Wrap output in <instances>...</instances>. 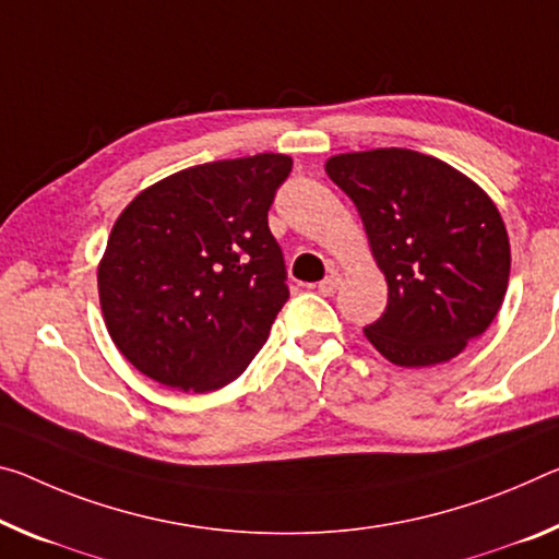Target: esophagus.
<instances>
[{"label":"esophagus","mask_w":559,"mask_h":559,"mask_svg":"<svg viewBox=\"0 0 559 559\" xmlns=\"http://www.w3.org/2000/svg\"><path fill=\"white\" fill-rule=\"evenodd\" d=\"M338 288H341L338 273H328V276L321 283H318V294H321V296H333Z\"/></svg>","instance_id":"1"}]
</instances>
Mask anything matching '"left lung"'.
<instances>
[{"label":"left lung","mask_w":559,"mask_h":559,"mask_svg":"<svg viewBox=\"0 0 559 559\" xmlns=\"http://www.w3.org/2000/svg\"><path fill=\"white\" fill-rule=\"evenodd\" d=\"M325 171L356 203L388 281L368 341L405 368L455 358L487 331L508 290L500 211L453 166L411 148L341 154Z\"/></svg>","instance_id":"8db88e82"}]
</instances>
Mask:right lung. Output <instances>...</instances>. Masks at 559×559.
<instances>
[{
    "label": "right lung",
    "mask_w": 559,
    "mask_h": 559,
    "mask_svg": "<svg viewBox=\"0 0 559 559\" xmlns=\"http://www.w3.org/2000/svg\"><path fill=\"white\" fill-rule=\"evenodd\" d=\"M294 162L255 154L186 168L141 191L111 228L99 300L111 341L156 383L236 380L288 300L269 211Z\"/></svg>",
    "instance_id": "add662e5"
}]
</instances>
